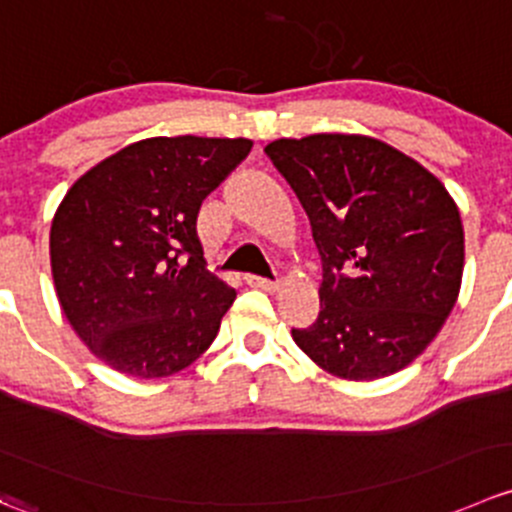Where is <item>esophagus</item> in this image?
<instances>
[{
  "label": "esophagus",
  "mask_w": 512,
  "mask_h": 512,
  "mask_svg": "<svg viewBox=\"0 0 512 512\" xmlns=\"http://www.w3.org/2000/svg\"><path fill=\"white\" fill-rule=\"evenodd\" d=\"M245 282L250 287H257V290H265V292H275L277 287H280L275 280H267V277H257V275H247Z\"/></svg>",
  "instance_id": "1"
}]
</instances>
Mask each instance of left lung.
Returning a JSON list of instances; mask_svg holds the SVG:
<instances>
[{
  "mask_svg": "<svg viewBox=\"0 0 512 512\" xmlns=\"http://www.w3.org/2000/svg\"><path fill=\"white\" fill-rule=\"evenodd\" d=\"M310 217L320 315L292 340L342 380L408 367L460 295L465 235L443 182L367 135L320 132L265 147Z\"/></svg>",
  "mask_w": 512,
  "mask_h": 512,
  "instance_id": "8db88e82",
  "label": "left lung"
}]
</instances>
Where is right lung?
<instances>
[{"label":"right lung","mask_w":512,"mask_h":512,"mask_svg":"<svg viewBox=\"0 0 512 512\" xmlns=\"http://www.w3.org/2000/svg\"><path fill=\"white\" fill-rule=\"evenodd\" d=\"M250 150L245 137H150L69 187L49 230L54 290L104 365L155 380L212 345L237 292L205 267L197 215Z\"/></svg>","instance_id":"1"}]
</instances>
